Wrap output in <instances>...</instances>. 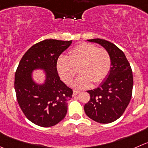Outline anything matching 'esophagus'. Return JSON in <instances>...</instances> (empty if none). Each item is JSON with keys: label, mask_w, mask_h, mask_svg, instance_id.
<instances>
[{"label": "esophagus", "mask_w": 148, "mask_h": 148, "mask_svg": "<svg viewBox=\"0 0 148 148\" xmlns=\"http://www.w3.org/2000/svg\"><path fill=\"white\" fill-rule=\"evenodd\" d=\"M79 93V91H77V90H74L73 91V96H76Z\"/></svg>", "instance_id": "obj_1"}]
</instances>
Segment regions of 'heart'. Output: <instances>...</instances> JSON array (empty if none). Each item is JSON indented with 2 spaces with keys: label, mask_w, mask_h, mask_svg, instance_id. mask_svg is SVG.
Here are the masks:
<instances>
[{
  "label": "heart",
  "mask_w": 148,
  "mask_h": 148,
  "mask_svg": "<svg viewBox=\"0 0 148 148\" xmlns=\"http://www.w3.org/2000/svg\"><path fill=\"white\" fill-rule=\"evenodd\" d=\"M111 66L109 53L105 48H97L93 44L83 42L74 47L69 57L61 56L57 60V71L66 84H71L77 73L74 87L77 89L90 87L92 82L100 84L108 75Z\"/></svg>",
  "instance_id": "b5f03b06"
}]
</instances>
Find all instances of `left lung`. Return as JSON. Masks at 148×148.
I'll list each match as a JSON object with an SVG mask.
<instances>
[{
    "instance_id": "8db88e82",
    "label": "left lung",
    "mask_w": 148,
    "mask_h": 148,
    "mask_svg": "<svg viewBox=\"0 0 148 148\" xmlns=\"http://www.w3.org/2000/svg\"><path fill=\"white\" fill-rule=\"evenodd\" d=\"M98 43L109 53L111 67L98 87L88 90L90 99L84 105L86 115L96 122L108 124L121 116L132 95L133 74L124 52L116 45L103 39L87 40Z\"/></svg>"
}]
</instances>
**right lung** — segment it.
Masks as SVG:
<instances>
[{
	"instance_id": "1",
	"label": "right lung",
	"mask_w": 148,
	"mask_h": 148,
	"mask_svg": "<svg viewBox=\"0 0 148 148\" xmlns=\"http://www.w3.org/2000/svg\"><path fill=\"white\" fill-rule=\"evenodd\" d=\"M71 42L42 40L32 45L18 64L14 80L17 101L25 116L36 125L53 127L66 115L73 91L60 79L56 64L59 56ZM35 69L45 71L43 84H37L33 80L31 73Z\"/></svg>"
}]
</instances>
